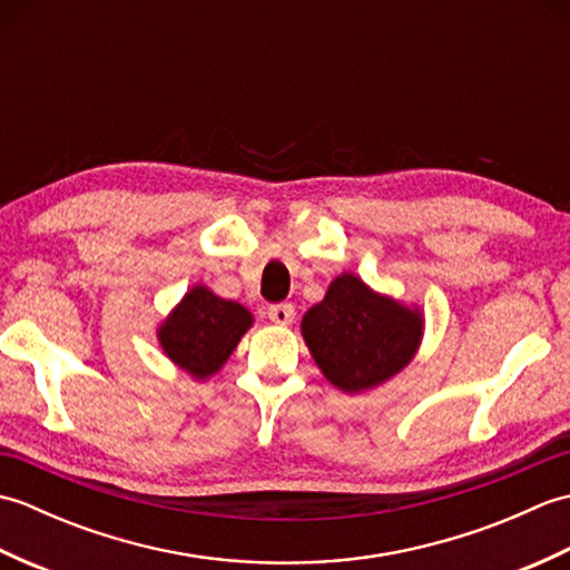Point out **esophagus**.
<instances>
[{"mask_svg":"<svg viewBox=\"0 0 570 570\" xmlns=\"http://www.w3.org/2000/svg\"><path fill=\"white\" fill-rule=\"evenodd\" d=\"M266 316L274 325H292L294 316H296V308L292 304H274L266 311Z\"/></svg>","mask_w":570,"mask_h":570,"instance_id":"obj_1","label":"esophagus"}]
</instances>
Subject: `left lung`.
Returning <instances> with one entry per match:
<instances>
[{"mask_svg":"<svg viewBox=\"0 0 570 570\" xmlns=\"http://www.w3.org/2000/svg\"><path fill=\"white\" fill-rule=\"evenodd\" d=\"M423 328L421 306L374 292L353 272L335 276L301 321L313 362L345 394L372 392L404 372L419 353Z\"/></svg>","mask_w":570,"mask_h":570,"instance_id":"1","label":"left lung"}]
</instances>
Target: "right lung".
<instances>
[{"label":"right lung","instance_id":"add662e5","mask_svg":"<svg viewBox=\"0 0 570 570\" xmlns=\"http://www.w3.org/2000/svg\"><path fill=\"white\" fill-rule=\"evenodd\" d=\"M252 325L249 308L217 296L210 286L193 284L156 325V341L178 370L205 382L225 367Z\"/></svg>","mask_w":570,"mask_h":570}]
</instances>
